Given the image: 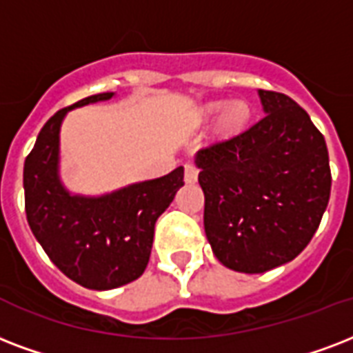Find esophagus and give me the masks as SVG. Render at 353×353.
I'll use <instances>...</instances> for the list:
<instances>
[{
	"mask_svg": "<svg viewBox=\"0 0 353 353\" xmlns=\"http://www.w3.org/2000/svg\"><path fill=\"white\" fill-rule=\"evenodd\" d=\"M185 179L188 183H194L198 179V166H196L194 161H187L185 163Z\"/></svg>",
	"mask_w": 353,
	"mask_h": 353,
	"instance_id": "34e87169",
	"label": "esophagus"
}]
</instances>
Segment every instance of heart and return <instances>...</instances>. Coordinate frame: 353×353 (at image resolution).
I'll return each instance as SVG.
<instances>
[{
  "label": "heart",
  "mask_w": 353,
  "mask_h": 353,
  "mask_svg": "<svg viewBox=\"0 0 353 353\" xmlns=\"http://www.w3.org/2000/svg\"><path fill=\"white\" fill-rule=\"evenodd\" d=\"M222 105H212V109H219ZM250 111L246 103H242V101H235V103H231L228 107V111H225V120L230 123H241L244 122L246 118H248Z\"/></svg>",
  "instance_id": "heart-1"
}]
</instances>
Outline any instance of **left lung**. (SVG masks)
I'll use <instances>...</instances> for the list:
<instances>
[{"label": "left lung", "mask_w": 353, "mask_h": 353, "mask_svg": "<svg viewBox=\"0 0 353 353\" xmlns=\"http://www.w3.org/2000/svg\"><path fill=\"white\" fill-rule=\"evenodd\" d=\"M259 96L265 117L196 157L207 241L222 265L244 274L302 254L332 190L326 141L307 112L287 94Z\"/></svg>", "instance_id": "1"}]
</instances>
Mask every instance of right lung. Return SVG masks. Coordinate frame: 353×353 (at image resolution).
<instances>
[{
	"label": "right lung",
	"mask_w": 353,
	"mask_h": 353,
	"mask_svg": "<svg viewBox=\"0 0 353 353\" xmlns=\"http://www.w3.org/2000/svg\"><path fill=\"white\" fill-rule=\"evenodd\" d=\"M112 98L94 94L64 107L40 129L23 165L29 228L53 265L87 289H117L141 278L152 254L155 222L185 185L183 166L101 198L70 196L57 176L59 128L81 105Z\"/></svg>",
	"instance_id": "add662e5"
}]
</instances>
